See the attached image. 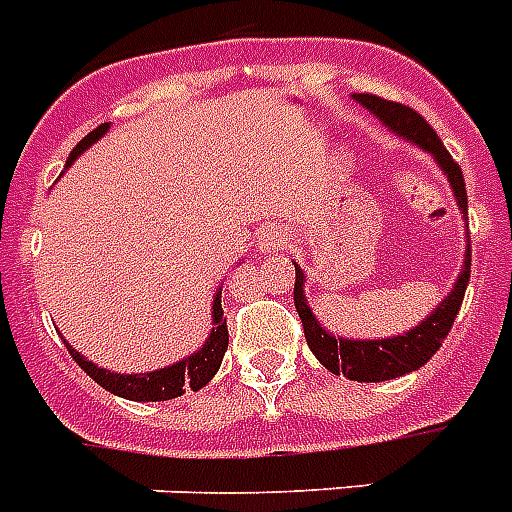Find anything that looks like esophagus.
Instances as JSON below:
<instances>
[{"label": "esophagus", "mask_w": 512, "mask_h": 512, "mask_svg": "<svg viewBox=\"0 0 512 512\" xmlns=\"http://www.w3.org/2000/svg\"><path fill=\"white\" fill-rule=\"evenodd\" d=\"M282 240H285V237H282L280 232H264V235H259V240H256V243H259V253L272 256V253L282 245Z\"/></svg>", "instance_id": "34e87169"}]
</instances>
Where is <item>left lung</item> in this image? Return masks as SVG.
<instances>
[{
  "mask_svg": "<svg viewBox=\"0 0 512 512\" xmlns=\"http://www.w3.org/2000/svg\"><path fill=\"white\" fill-rule=\"evenodd\" d=\"M354 100L359 105H365L372 116H378L383 124L404 140L415 142L423 147L425 153H431L441 171L447 174L452 192H455L457 206L468 219V192H465L463 169L452 161V155L439 140V134L433 132L431 124L420 116L418 110L407 108L402 102L383 100L378 94H354ZM470 280V248L465 251L463 272L457 277L455 288L436 309L431 317H425L418 327H412L404 335L396 338H378V341H349V338H335L317 322L309 304L304 298V272L296 267V285H293V304L296 312L304 322V335L309 349L314 351V357L320 359L322 365L335 375H346L349 380L357 383H380V380H394L399 375L423 367L428 359L439 351L441 341L447 338L452 330L460 304L465 298V288Z\"/></svg>",
  "mask_w": 512,
  "mask_h": 512,
  "instance_id": "left-lung-1",
  "label": "left lung"
}]
</instances>
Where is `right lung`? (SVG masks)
Returning <instances> with one entry per match:
<instances>
[{"mask_svg":"<svg viewBox=\"0 0 512 512\" xmlns=\"http://www.w3.org/2000/svg\"><path fill=\"white\" fill-rule=\"evenodd\" d=\"M110 124H100L94 132H89L79 145L73 147L71 155H68V163L71 166L76 158H79L84 150H87L92 142H97L102 134L108 132ZM214 327H211V335L203 343V349H198L195 354L185 357L177 365L163 367V370L155 372H142V375H121V372H110L97 367L94 362H89L87 357H81L79 351L68 346V354L76 359V365L87 372L94 383H100L105 391L116 396H124V399H132V402H166V399H177L185 391H198L214 378L219 365H222L224 351H227V343H230V333H227V320H224L222 309V290L216 293L214 298Z\"/></svg>","mask_w":512,"mask_h":512,"instance_id":"1","label":"right lung"}]
</instances>
